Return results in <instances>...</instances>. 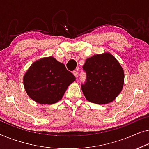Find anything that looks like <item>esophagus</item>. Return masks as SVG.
Here are the masks:
<instances>
[{"mask_svg":"<svg viewBox=\"0 0 149 149\" xmlns=\"http://www.w3.org/2000/svg\"><path fill=\"white\" fill-rule=\"evenodd\" d=\"M73 74L75 75V77H77V70H74V72H73Z\"/></svg>","mask_w":149,"mask_h":149,"instance_id":"34e87169","label":"esophagus"}]
</instances>
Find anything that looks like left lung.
<instances>
[{"label": "left lung", "instance_id": "8db88e82", "mask_svg": "<svg viewBox=\"0 0 149 149\" xmlns=\"http://www.w3.org/2000/svg\"><path fill=\"white\" fill-rule=\"evenodd\" d=\"M86 81L81 86L86 99L98 104L111 102L122 91L124 72L110 53L95 54L88 58L83 66Z\"/></svg>", "mask_w": 149, "mask_h": 149}]
</instances>
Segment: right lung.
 Returning <instances> with one entry per match:
<instances>
[{"mask_svg":"<svg viewBox=\"0 0 149 149\" xmlns=\"http://www.w3.org/2000/svg\"><path fill=\"white\" fill-rule=\"evenodd\" d=\"M75 77L53 56L36 60L24 75V86L31 99L42 104L59 101Z\"/></svg>","mask_w":149,"mask_h":149,"instance_id":"obj_1","label":"right lung"}]
</instances>
